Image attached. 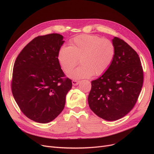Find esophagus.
<instances>
[{
    "label": "esophagus",
    "mask_w": 154,
    "mask_h": 154,
    "mask_svg": "<svg viewBox=\"0 0 154 154\" xmlns=\"http://www.w3.org/2000/svg\"><path fill=\"white\" fill-rule=\"evenodd\" d=\"M72 85H77L79 83H80V81H79V80H72Z\"/></svg>",
    "instance_id": "obj_1"
}]
</instances>
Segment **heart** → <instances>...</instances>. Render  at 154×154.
<instances>
[{
	"mask_svg": "<svg viewBox=\"0 0 154 154\" xmlns=\"http://www.w3.org/2000/svg\"><path fill=\"white\" fill-rule=\"evenodd\" d=\"M69 47H61L57 58L63 70L70 72L80 59L82 65L72 70L68 76L73 79L103 74L110 67L116 54V48L110 40L94 35L83 34L74 37Z\"/></svg>",
	"mask_w": 154,
	"mask_h": 154,
	"instance_id": "b5f03b06",
	"label": "heart"
}]
</instances>
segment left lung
<instances>
[{
    "instance_id": "8db88e82",
    "label": "left lung",
    "mask_w": 154,
    "mask_h": 154,
    "mask_svg": "<svg viewBox=\"0 0 154 154\" xmlns=\"http://www.w3.org/2000/svg\"><path fill=\"white\" fill-rule=\"evenodd\" d=\"M115 57L109 69L91 82L88 96L91 109L108 121L119 120L130 112L138 99L143 74L137 53L123 40L114 37Z\"/></svg>"
}]
</instances>
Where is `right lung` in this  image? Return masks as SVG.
<instances>
[{
	"instance_id": "1",
	"label": "right lung",
	"mask_w": 154,
	"mask_h": 154,
	"mask_svg": "<svg viewBox=\"0 0 154 154\" xmlns=\"http://www.w3.org/2000/svg\"><path fill=\"white\" fill-rule=\"evenodd\" d=\"M59 34L38 36L30 41L16 59L12 92L23 114L36 122H50L63 110L72 88L57 55L64 42Z\"/></svg>"
}]
</instances>
